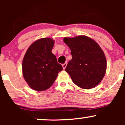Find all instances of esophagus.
Here are the masks:
<instances>
[{
	"label": "esophagus",
	"instance_id": "34e87169",
	"mask_svg": "<svg viewBox=\"0 0 125 125\" xmlns=\"http://www.w3.org/2000/svg\"><path fill=\"white\" fill-rule=\"evenodd\" d=\"M66 66H67V63H66H66H64V64H62V67H63V69L64 70L65 69V68H66Z\"/></svg>",
	"mask_w": 125,
	"mask_h": 125
}]
</instances>
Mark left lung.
Instances as JSON below:
<instances>
[{
	"label": "left lung",
	"instance_id": "obj_1",
	"mask_svg": "<svg viewBox=\"0 0 125 125\" xmlns=\"http://www.w3.org/2000/svg\"><path fill=\"white\" fill-rule=\"evenodd\" d=\"M64 42L71 50L72 59L65 71L73 82L82 89H92L104 78L107 63L104 51L89 37L81 35L64 38Z\"/></svg>",
	"mask_w": 125,
	"mask_h": 125
}]
</instances>
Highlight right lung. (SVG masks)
<instances>
[{"instance_id": "add662e5", "label": "right lung", "mask_w": 125, "mask_h": 125, "mask_svg": "<svg viewBox=\"0 0 125 125\" xmlns=\"http://www.w3.org/2000/svg\"><path fill=\"white\" fill-rule=\"evenodd\" d=\"M54 41L42 38L34 42L27 50L22 62L24 79L32 89L45 90L52 85L58 73L63 70L52 53Z\"/></svg>"}]
</instances>
